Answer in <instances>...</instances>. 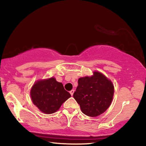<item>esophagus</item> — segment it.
<instances>
[{
	"instance_id": "1",
	"label": "esophagus",
	"mask_w": 146,
	"mask_h": 146,
	"mask_svg": "<svg viewBox=\"0 0 146 146\" xmlns=\"http://www.w3.org/2000/svg\"><path fill=\"white\" fill-rule=\"evenodd\" d=\"M74 91H74L73 90H71V91H70V94H71V96H73V95Z\"/></svg>"
}]
</instances>
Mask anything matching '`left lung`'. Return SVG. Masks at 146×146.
Wrapping results in <instances>:
<instances>
[{"label": "left lung", "mask_w": 146, "mask_h": 146, "mask_svg": "<svg viewBox=\"0 0 146 146\" xmlns=\"http://www.w3.org/2000/svg\"><path fill=\"white\" fill-rule=\"evenodd\" d=\"M73 97L86 115L95 117L104 113L111 104L114 96L112 81L99 71L80 77Z\"/></svg>", "instance_id": "8db88e82"}]
</instances>
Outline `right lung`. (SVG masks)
<instances>
[{"label":"right lung","instance_id":"add662e5","mask_svg":"<svg viewBox=\"0 0 146 146\" xmlns=\"http://www.w3.org/2000/svg\"><path fill=\"white\" fill-rule=\"evenodd\" d=\"M30 97L33 104L41 112L52 114L57 111L71 95L64 90L62 84L52 76L35 81L31 88Z\"/></svg>","mask_w":146,"mask_h":146}]
</instances>
